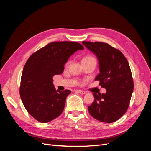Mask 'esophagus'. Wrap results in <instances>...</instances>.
Returning a JSON list of instances; mask_svg holds the SVG:
<instances>
[{"label": "esophagus", "mask_w": 151, "mask_h": 151, "mask_svg": "<svg viewBox=\"0 0 151 151\" xmlns=\"http://www.w3.org/2000/svg\"><path fill=\"white\" fill-rule=\"evenodd\" d=\"M76 92L79 93H80V94H84L86 93V91H83V90H76Z\"/></svg>", "instance_id": "obj_1"}]
</instances>
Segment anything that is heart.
Wrapping results in <instances>:
<instances>
[{"instance_id": "obj_1", "label": "heart", "mask_w": 151, "mask_h": 151, "mask_svg": "<svg viewBox=\"0 0 151 151\" xmlns=\"http://www.w3.org/2000/svg\"><path fill=\"white\" fill-rule=\"evenodd\" d=\"M89 59H95V58L92 56H86L83 59V61H84V60H89ZM70 63H71V60H68L65 63V67H68V66H69V65L70 64Z\"/></svg>"}]
</instances>
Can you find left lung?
<instances>
[{
	"mask_svg": "<svg viewBox=\"0 0 151 151\" xmlns=\"http://www.w3.org/2000/svg\"><path fill=\"white\" fill-rule=\"evenodd\" d=\"M82 43L97 56L100 72L95 81L106 89L105 94H93L94 101L88 106L89 112L99 122H115L127 111L134 90L129 62L119 50L106 43Z\"/></svg>",
	"mask_w": 151,
	"mask_h": 151,
	"instance_id": "obj_1",
	"label": "left lung"
}]
</instances>
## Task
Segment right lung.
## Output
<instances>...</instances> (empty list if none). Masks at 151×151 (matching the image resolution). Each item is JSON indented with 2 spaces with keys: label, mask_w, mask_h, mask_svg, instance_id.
Instances as JSON below:
<instances>
[{
  "label": "right lung",
  "mask_w": 151,
  "mask_h": 151,
  "mask_svg": "<svg viewBox=\"0 0 151 151\" xmlns=\"http://www.w3.org/2000/svg\"><path fill=\"white\" fill-rule=\"evenodd\" d=\"M84 47L77 42H54L33 53L22 70L19 93L25 108L35 120L47 123L60 116L70 90H56L53 77L61 74L70 55Z\"/></svg>",
  "instance_id": "right-lung-1"
}]
</instances>
